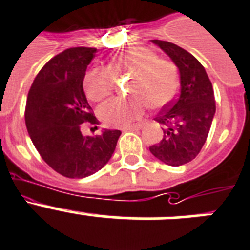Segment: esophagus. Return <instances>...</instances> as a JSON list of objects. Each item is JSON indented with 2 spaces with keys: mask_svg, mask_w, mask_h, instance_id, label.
I'll return each mask as SVG.
<instances>
[{
  "mask_svg": "<svg viewBox=\"0 0 250 250\" xmlns=\"http://www.w3.org/2000/svg\"><path fill=\"white\" fill-rule=\"evenodd\" d=\"M142 128V125H128V127H123L122 130L123 132H128V130H138Z\"/></svg>",
  "mask_w": 250,
  "mask_h": 250,
  "instance_id": "34e87169",
  "label": "esophagus"
}]
</instances>
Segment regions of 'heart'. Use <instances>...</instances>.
Here are the masks:
<instances>
[{
    "instance_id": "b5f03b06",
    "label": "heart",
    "mask_w": 250,
    "mask_h": 250,
    "mask_svg": "<svg viewBox=\"0 0 250 250\" xmlns=\"http://www.w3.org/2000/svg\"><path fill=\"white\" fill-rule=\"evenodd\" d=\"M129 74L130 99L114 97L99 109L100 118L108 127H128L143 116L146 106L160 109L175 99L179 90V72L174 62L158 58L146 46H134L111 60L108 67L95 66L83 76V90L92 101L111 95L114 75Z\"/></svg>"
}]
</instances>
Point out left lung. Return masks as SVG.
Segmentation results:
<instances>
[{
    "instance_id": "left-lung-1",
    "label": "left lung",
    "mask_w": 250,
    "mask_h": 250,
    "mask_svg": "<svg viewBox=\"0 0 250 250\" xmlns=\"http://www.w3.org/2000/svg\"><path fill=\"white\" fill-rule=\"evenodd\" d=\"M180 72V93L154 120L164 125L159 143L149 146L154 157L171 167L191 162L199 155L216 112L212 83L201 62L185 49L170 42L153 39Z\"/></svg>"
}]
</instances>
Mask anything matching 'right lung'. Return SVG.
<instances>
[{"label":"right lung","mask_w":250,"mask_h":250,"mask_svg":"<svg viewBox=\"0 0 250 250\" xmlns=\"http://www.w3.org/2000/svg\"><path fill=\"white\" fill-rule=\"evenodd\" d=\"M96 48H70L49 60L34 79L25 104L28 134L44 162L65 178L83 179L111 159L121 130L83 136L86 122L97 129L83 92L87 65Z\"/></svg>","instance_id":"right-lung-1"}]
</instances>
